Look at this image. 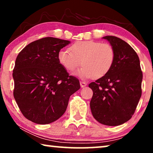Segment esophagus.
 <instances>
[{"mask_svg": "<svg viewBox=\"0 0 153 153\" xmlns=\"http://www.w3.org/2000/svg\"><path fill=\"white\" fill-rule=\"evenodd\" d=\"M80 86H81L82 88H84L85 86H87V84L85 82H83V81H80Z\"/></svg>", "mask_w": 153, "mask_h": 153, "instance_id": "1", "label": "esophagus"}]
</instances>
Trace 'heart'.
<instances>
[{
	"mask_svg": "<svg viewBox=\"0 0 153 153\" xmlns=\"http://www.w3.org/2000/svg\"><path fill=\"white\" fill-rule=\"evenodd\" d=\"M68 50L58 53V61L67 71L73 72L77 67L83 66L79 75L83 77L100 78L111 70L115 59L113 46L108 43L94 40L77 41Z\"/></svg>",
	"mask_w": 153,
	"mask_h": 153,
	"instance_id": "1",
	"label": "heart"
}]
</instances>
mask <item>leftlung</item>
I'll use <instances>...</instances> for the list:
<instances>
[{
    "label": "left lung",
    "instance_id": "8db88e82",
    "mask_svg": "<svg viewBox=\"0 0 153 153\" xmlns=\"http://www.w3.org/2000/svg\"><path fill=\"white\" fill-rule=\"evenodd\" d=\"M115 51L113 65L108 73L88 86L93 117L98 122L116 126L130 120L142 95V71L140 59L130 45L113 36L103 37Z\"/></svg>",
    "mask_w": 153,
    "mask_h": 153
}]
</instances>
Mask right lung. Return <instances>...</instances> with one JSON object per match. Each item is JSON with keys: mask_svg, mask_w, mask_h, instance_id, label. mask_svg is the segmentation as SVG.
<instances>
[{"mask_svg": "<svg viewBox=\"0 0 153 153\" xmlns=\"http://www.w3.org/2000/svg\"><path fill=\"white\" fill-rule=\"evenodd\" d=\"M70 42L53 37L30 43L17 55L13 69V96L28 120L48 124L60 118L69 97L80 88L79 80L69 76L57 55Z\"/></svg>", "mask_w": 153, "mask_h": 153, "instance_id": "obj_1", "label": "right lung"}]
</instances>
